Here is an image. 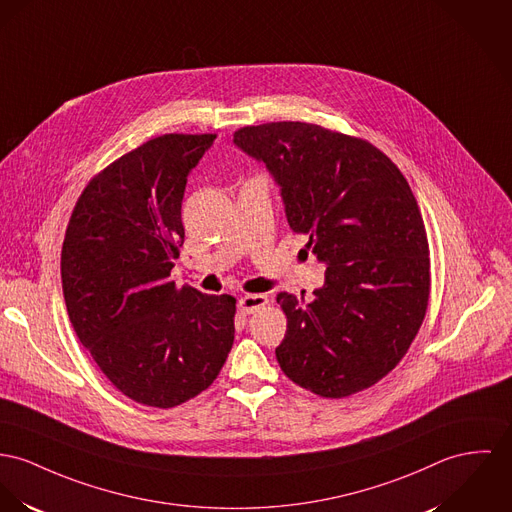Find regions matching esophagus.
<instances>
[{
  "label": "esophagus",
  "mask_w": 512,
  "mask_h": 512,
  "mask_svg": "<svg viewBox=\"0 0 512 512\" xmlns=\"http://www.w3.org/2000/svg\"><path fill=\"white\" fill-rule=\"evenodd\" d=\"M265 304H267L265 294H245L237 300V310L243 315L255 314Z\"/></svg>",
  "instance_id": "esophagus-1"
}]
</instances>
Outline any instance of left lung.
<instances>
[{
    "instance_id": "1",
    "label": "left lung",
    "mask_w": 512,
    "mask_h": 512,
    "mask_svg": "<svg viewBox=\"0 0 512 512\" xmlns=\"http://www.w3.org/2000/svg\"><path fill=\"white\" fill-rule=\"evenodd\" d=\"M234 144L265 163L290 228L327 267L312 302L276 298L288 317L275 351L282 372L323 397L374 386L429 304V241L405 177L372 144L308 122L245 126Z\"/></svg>"
}]
</instances>
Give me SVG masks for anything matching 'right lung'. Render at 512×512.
Masks as SVG:
<instances>
[{"instance_id":"add662e5","label":"right lung","mask_w":512,"mask_h":512,"mask_svg":"<svg viewBox=\"0 0 512 512\" xmlns=\"http://www.w3.org/2000/svg\"><path fill=\"white\" fill-rule=\"evenodd\" d=\"M214 134H163L81 193L62 247L74 331L122 394L175 407L206 390L234 345L236 298L177 288L187 177Z\"/></svg>"}]
</instances>
